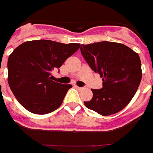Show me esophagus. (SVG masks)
I'll return each instance as SVG.
<instances>
[{"label":"esophagus","mask_w":153,"mask_h":153,"mask_svg":"<svg viewBox=\"0 0 153 153\" xmlns=\"http://www.w3.org/2000/svg\"><path fill=\"white\" fill-rule=\"evenodd\" d=\"M75 87H76L77 89H78V90H79V91H80V90H82V89H83V87H79V86H77V85H75Z\"/></svg>","instance_id":"34e87169"}]
</instances>
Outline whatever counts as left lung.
<instances>
[{
  "label": "left lung",
  "instance_id": "1",
  "mask_svg": "<svg viewBox=\"0 0 153 153\" xmlns=\"http://www.w3.org/2000/svg\"><path fill=\"white\" fill-rule=\"evenodd\" d=\"M80 51L103 81L102 89H91L93 97L84 102L85 107L104 116L125 108L134 97L141 80L139 55L126 45L110 41L81 45Z\"/></svg>",
  "mask_w": 153,
  "mask_h": 153
}]
</instances>
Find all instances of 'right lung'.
<instances>
[{
	"label": "right lung",
	"mask_w": 153,
	"mask_h": 153,
	"mask_svg": "<svg viewBox=\"0 0 153 153\" xmlns=\"http://www.w3.org/2000/svg\"><path fill=\"white\" fill-rule=\"evenodd\" d=\"M79 44L49 40L26 41L9 56L8 84L19 102L30 113L47 114L59 108L71 85L53 81L51 71L59 68Z\"/></svg>",
	"instance_id": "1"
}]
</instances>
